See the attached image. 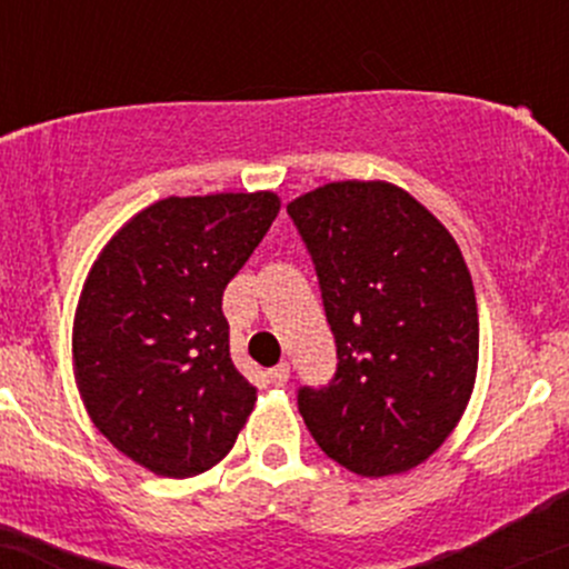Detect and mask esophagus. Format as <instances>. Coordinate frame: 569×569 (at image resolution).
Segmentation results:
<instances>
[{
  "label": "esophagus",
  "instance_id": "34e87169",
  "mask_svg": "<svg viewBox=\"0 0 569 569\" xmlns=\"http://www.w3.org/2000/svg\"><path fill=\"white\" fill-rule=\"evenodd\" d=\"M289 365L286 361H280L278 367H272L270 372H267V378H270L272 386H286V380H289Z\"/></svg>",
  "mask_w": 569,
  "mask_h": 569
}]
</instances>
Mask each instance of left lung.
<instances>
[{"label": "left lung", "mask_w": 569, "mask_h": 569, "mask_svg": "<svg viewBox=\"0 0 569 569\" xmlns=\"http://www.w3.org/2000/svg\"><path fill=\"white\" fill-rule=\"evenodd\" d=\"M337 346L335 378L299 386L321 451L367 478L421 465L451 435L478 370V305L448 229L408 191L342 180L289 204Z\"/></svg>", "instance_id": "obj_1"}]
</instances>
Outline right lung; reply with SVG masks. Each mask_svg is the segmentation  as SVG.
Listing matches in <instances>:
<instances>
[{"instance_id": "obj_1", "label": "right lung", "mask_w": 569, "mask_h": 569, "mask_svg": "<svg viewBox=\"0 0 569 569\" xmlns=\"http://www.w3.org/2000/svg\"><path fill=\"white\" fill-rule=\"evenodd\" d=\"M280 210L270 191L170 197L93 261L72 329L93 427L156 476L191 478L232 451L256 389L229 356L221 297Z\"/></svg>"}]
</instances>
